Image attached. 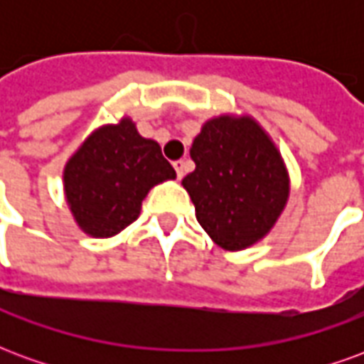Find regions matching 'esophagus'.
<instances>
[{"instance_id":"1","label":"esophagus","mask_w":364,"mask_h":364,"mask_svg":"<svg viewBox=\"0 0 364 364\" xmlns=\"http://www.w3.org/2000/svg\"><path fill=\"white\" fill-rule=\"evenodd\" d=\"M173 167H175V171H177V177L183 179V175H185V171H187V164H185L183 159H179V161H175Z\"/></svg>"}]
</instances>
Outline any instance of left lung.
<instances>
[{"label": "left lung", "mask_w": 364, "mask_h": 364, "mask_svg": "<svg viewBox=\"0 0 364 364\" xmlns=\"http://www.w3.org/2000/svg\"><path fill=\"white\" fill-rule=\"evenodd\" d=\"M195 171L181 181L198 224L226 252L259 244L290 197L287 164L252 114L224 112L200 127L191 146Z\"/></svg>", "instance_id": "obj_1"}]
</instances>
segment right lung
<instances>
[{
  "mask_svg": "<svg viewBox=\"0 0 364 364\" xmlns=\"http://www.w3.org/2000/svg\"><path fill=\"white\" fill-rule=\"evenodd\" d=\"M156 140L144 138L130 117L95 128L68 158L64 198L83 234L112 237L140 216L156 185L175 179Z\"/></svg>",
  "mask_w": 364,
  "mask_h": 364,
  "instance_id": "right-lung-1",
  "label": "right lung"
}]
</instances>
